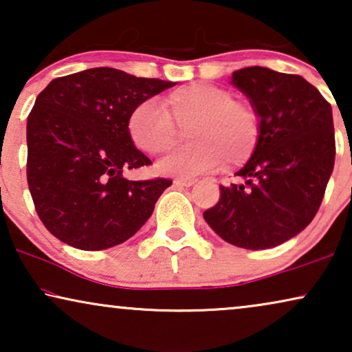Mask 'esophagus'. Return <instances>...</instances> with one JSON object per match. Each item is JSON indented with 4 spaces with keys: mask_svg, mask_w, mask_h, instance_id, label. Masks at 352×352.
I'll use <instances>...</instances> for the list:
<instances>
[{
    "mask_svg": "<svg viewBox=\"0 0 352 352\" xmlns=\"http://www.w3.org/2000/svg\"><path fill=\"white\" fill-rule=\"evenodd\" d=\"M173 184L176 187H190L195 184V179H182V177H177V179L173 181Z\"/></svg>",
    "mask_w": 352,
    "mask_h": 352,
    "instance_id": "1",
    "label": "esophagus"
}]
</instances>
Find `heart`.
I'll return each instance as SVG.
<instances>
[{
  "label": "heart",
  "instance_id": "b5f03b06",
  "mask_svg": "<svg viewBox=\"0 0 352 352\" xmlns=\"http://www.w3.org/2000/svg\"><path fill=\"white\" fill-rule=\"evenodd\" d=\"M187 130L189 146L158 163L162 175L182 179L213 171L224 163L234 170L247 163L261 139V120L252 102L234 98L224 86L190 83L163 98V109L146 100L128 115L131 142L147 155H160L175 147L179 129Z\"/></svg>",
  "mask_w": 352,
  "mask_h": 352
}]
</instances>
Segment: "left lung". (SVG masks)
<instances>
[{
	"label": "left lung",
	"instance_id": "left-lung-1",
	"mask_svg": "<svg viewBox=\"0 0 352 352\" xmlns=\"http://www.w3.org/2000/svg\"><path fill=\"white\" fill-rule=\"evenodd\" d=\"M261 120V139L237 184L221 186L204 218L226 242L277 247L314 219L335 165L331 105L300 75L247 67L230 80Z\"/></svg>",
	"mask_w": 352,
	"mask_h": 352
}]
</instances>
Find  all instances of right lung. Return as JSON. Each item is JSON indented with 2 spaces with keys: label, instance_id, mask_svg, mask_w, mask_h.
Returning a JSON list of instances; mask_svg holds the SVG:
<instances>
[{
  "label": "right lung",
  "instance_id": "obj_1",
  "mask_svg": "<svg viewBox=\"0 0 352 352\" xmlns=\"http://www.w3.org/2000/svg\"><path fill=\"white\" fill-rule=\"evenodd\" d=\"M176 83L98 67L52 80L27 120V181L41 223L86 252L133 237L170 179L129 181L151 165L126 131L138 104Z\"/></svg>",
  "mask_w": 352,
  "mask_h": 352
}]
</instances>
